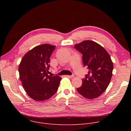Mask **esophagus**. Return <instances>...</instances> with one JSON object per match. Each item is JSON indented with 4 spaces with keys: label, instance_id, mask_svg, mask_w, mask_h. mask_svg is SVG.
I'll use <instances>...</instances> for the list:
<instances>
[{
    "label": "esophagus",
    "instance_id": "1",
    "mask_svg": "<svg viewBox=\"0 0 131 131\" xmlns=\"http://www.w3.org/2000/svg\"><path fill=\"white\" fill-rule=\"evenodd\" d=\"M67 77H68V78H72L74 77V74H72V75H66V76Z\"/></svg>",
    "mask_w": 131,
    "mask_h": 131
}]
</instances>
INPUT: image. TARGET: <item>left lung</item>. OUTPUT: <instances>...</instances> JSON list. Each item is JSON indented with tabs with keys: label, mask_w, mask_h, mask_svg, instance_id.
<instances>
[{
	"label": "left lung",
	"mask_w": 131,
	"mask_h": 131,
	"mask_svg": "<svg viewBox=\"0 0 131 131\" xmlns=\"http://www.w3.org/2000/svg\"><path fill=\"white\" fill-rule=\"evenodd\" d=\"M82 54L84 67L88 73L82 79L81 87L77 89L80 95L88 99L100 96L110 83L113 70V63L107 51L97 43L85 40L74 46Z\"/></svg>",
	"instance_id": "obj_1"
}]
</instances>
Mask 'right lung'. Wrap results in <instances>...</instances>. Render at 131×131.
<instances>
[{
  "label": "right lung",
  "mask_w": 131,
  "mask_h": 131,
  "mask_svg": "<svg viewBox=\"0 0 131 131\" xmlns=\"http://www.w3.org/2000/svg\"><path fill=\"white\" fill-rule=\"evenodd\" d=\"M55 46L43 44L26 53L18 67L20 79L28 95L36 101L51 98L58 90L61 78L49 75L50 58Z\"/></svg>",
  "instance_id": "obj_1"
}]
</instances>
